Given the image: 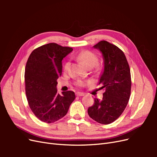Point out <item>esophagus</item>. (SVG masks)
Instances as JSON below:
<instances>
[{"instance_id": "1", "label": "esophagus", "mask_w": 157, "mask_h": 157, "mask_svg": "<svg viewBox=\"0 0 157 157\" xmlns=\"http://www.w3.org/2000/svg\"><path fill=\"white\" fill-rule=\"evenodd\" d=\"M84 95L85 94L84 93H80V92H77V94H76V96H78V97H80V96H84Z\"/></svg>"}]
</instances>
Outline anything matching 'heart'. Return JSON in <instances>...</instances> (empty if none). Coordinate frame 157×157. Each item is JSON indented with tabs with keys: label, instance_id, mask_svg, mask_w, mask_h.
<instances>
[{
	"label": "heart",
	"instance_id": "obj_1",
	"mask_svg": "<svg viewBox=\"0 0 157 157\" xmlns=\"http://www.w3.org/2000/svg\"><path fill=\"white\" fill-rule=\"evenodd\" d=\"M77 58L88 68L93 67L94 72L96 73H101L104 68L103 63L98 62V56L92 51L83 50L80 52L77 55ZM69 66V62H67L64 65V68L67 69ZM77 84L80 87H82L84 85V82L82 81H78Z\"/></svg>",
	"mask_w": 157,
	"mask_h": 157
}]
</instances>
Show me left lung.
Listing matches in <instances>:
<instances>
[{
	"label": "left lung",
	"instance_id": "left-lung-1",
	"mask_svg": "<svg viewBox=\"0 0 157 157\" xmlns=\"http://www.w3.org/2000/svg\"><path fill=\"white\" fill-rule=\"evenodd\" d=\"M102 53L104 70L99 78V89H104L101 100L95 98L88 109L90 118L109 124L119 117L127 105L131 93V75L126 56L119 48L105 40L94 46Z\"/></svg>",
	"mask_w": 157,
	"mask_h": 157
}]
</instances>
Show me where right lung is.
Wrapping results in <instances>:
<instances>
[{
  "label": "right lung",
  "instance_id": "add662e5",
  "mask_svg": "<svg viewBox=\"0 0 157 157\" xmlns=\"http://www.w3.org/2000/svg\"><path fill=\"white\" fill-rule=\"evenodd\" d=\"M56 43L33 50L25 69V94L34 115L42 122L52 123L63 118L75 99L73 91L59 94L57 79L62 73V59L73 51Z\"/></svg>",
  "mask_w": 157,
  "mask_h": 157
}]
</instances>
